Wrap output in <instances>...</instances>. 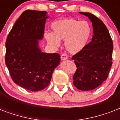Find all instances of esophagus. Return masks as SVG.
I'll return each mask as SVG.
<instances>
[{
	"label": "esophagus",
	"instance_id": "34e87169",
	"mask_svg": "<svg viewBox=\"0 0 120 120\" xmlns=\"http://www.w3.org/2000/svg\"><path fill=\"white\" fill-rule=\"evenodd\" d=\"M68 58V56L66 54V53H63L61 55V60H67Z\"/></svg>",
	"mask_w": 120,
	"mask_h": 120
}]
</instances>
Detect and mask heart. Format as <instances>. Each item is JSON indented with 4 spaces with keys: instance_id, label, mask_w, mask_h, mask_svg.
<instances>
[{
    "instance_id": "heart-1",
    "label": "heart",
    "mask_w": 120,
    "mask_h": 120,
    "mask_svg": "<svg viewBox=\"0 0 120 120\" xmlns=\"http://www.w3.org/2000/svg\"><path fill=\"white\" fill-rule=\"evenodd\" d=\"M51 28L52 33H45L47 43L54 47L64 40L66 50L71 54L82 52L88 43L91 35V25L87 21L73 18H65L53 22Z\"/></svg>"
}]
</instances>
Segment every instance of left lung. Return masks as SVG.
<instances>
[{
  "mask_svg": "<svg viewBox=\"0 0 120 120\" xmlns=\"http://www.w3.org/2000/svg\"><path fill=\"white\" fill-rule=\"evenodd\" d=\"M92 23L93 36L85 49L72 56L77 69L73 85L82 91L98 87L106 80L112 65L113 45L108 29L98 17L88 12H79Z\"/></svg>",
  "mask_w": 120,
  "mask_h": 120,
  "instance_id": "8db88e82",
  "label": "left lung"
}]
</instances>
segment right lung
I'll use <instances>...</instances> for the list:
<instances>
[{
    "label": "right lung",
    "instance_id": "add662e5",
    "mask_svg": "<svg viewBox=\"0 0 120 120\" xmlns=\"http://www.w3.org/2000/svg\"><path fill=\"white\" fill-rule=\"evenodd\" d=\"M48 18L45 11L25 10L14 23L5 42V61L12 79L32 91L47 87L60 64V55L42 52L39 47Z\"/></svg>",
    "mask_w": 120,
    "mask_h": 120
}]
</instances>
